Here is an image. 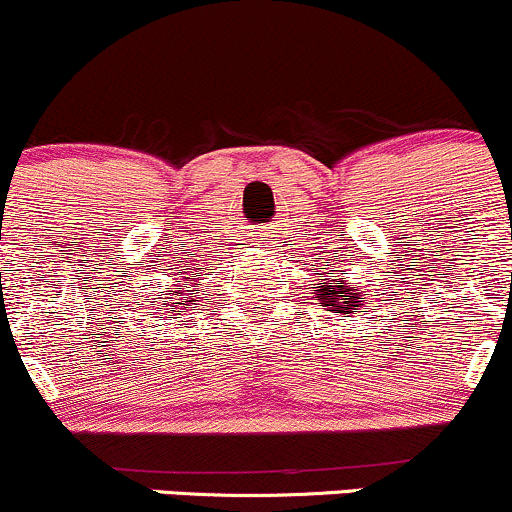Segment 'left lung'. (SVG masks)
Here are the masks:
<instances>
[{"instance_id":"left-lung-1","label":"left lung","mask_w":512,"mask_h":512,"mask_svg":"<svg viewBox=\"0 0 512 512\" xmlns=\"http://www.w3.org/2000/svg\"><path fill=\"white\" fill-rule=\"evenodd\" d=\"M354 302H356L357 305L358 303H361V301H356V298H354V293H351V296H349V298H344V303H346V305H349V308H344V305H339V303H334V301H332V305H334V308H337V310H339V313H342V308H344V313H346V310H354L350 308V305L353 304Z\"/></svg>"}]
</instances>
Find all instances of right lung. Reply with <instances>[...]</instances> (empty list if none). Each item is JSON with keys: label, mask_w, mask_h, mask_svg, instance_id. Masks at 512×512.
<instances>
[{"label": "right lung", "mask_w": 512, "mask_h": 512, "mask_svg": "<svg viewBox=\"0 0 512 512\" xmlns=\"http://www.w3.org/2000/svg\"><path fill=\"white\" fill-rule=\"evenodd\" d=\"M185 303H187V301H185Z\"/></svg>", "instance_id": "add662e5"}]
</instances>
